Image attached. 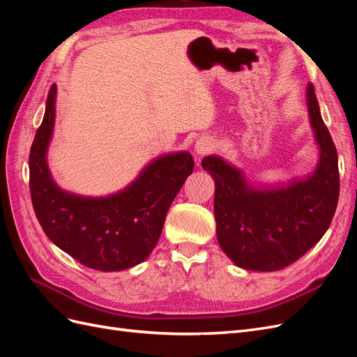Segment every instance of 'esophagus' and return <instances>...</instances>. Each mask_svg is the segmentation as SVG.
<instances>
[{
	"instance_id": "obj_1",
	"label": "esophagus",
	"mask_w": 357,
	"mask_h": 357,
	"mask_svg": "<svg viewBox=\"0 0 357 357\" xmlns=\"http://www.w3.org/2000/svg\"><path fill=\"white\" fill-rule=\"evenodd\" d=\"M213 149H214V142L208 137H201L195 143V152L198 156L208 155L210 152H213Z\"/></svg>"
}]
</instances>
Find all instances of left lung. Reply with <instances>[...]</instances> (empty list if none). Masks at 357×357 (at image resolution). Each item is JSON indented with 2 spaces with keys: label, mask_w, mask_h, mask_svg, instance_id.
<instances>
[{
  "label": "left lung",
  "mask_w": 357,
  "mask_h": 357,
  "mask_svg": "<svg viewBox=\"0 0 357 357\" xmlns=\"http://www.w3.org/2000/svg\"><path fill=\"white\" fill-rule=\"evenodd\" d=\"M310 122L320 146L317 169L282 189L255 190L243 172L219 158L201 165L215 183L218 240L232 262L253 271H277L294 264L328 231L340 197L338 155L323 122L314 86L308 84Z\"/></svg>",
  "instance_id": "8db88e82"
}]
</instances>
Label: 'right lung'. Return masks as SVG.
Segmentation results:
<instances>
[{
  "label": "right lung",
  "mask_w": 357,
  "mask_h": 357,
  "mask_svg": "<svg viewBox=\"0 0 357 357\" xmlns=\"http://www.w3.org/2000/svg\"><path fill=\"white\" fill-rule=\"evenodd\" d=\"M55 95L53 84L29 152V192L41 228L53 244L84 266L110 273L138 265L155 248L169 205L192 174L193 158L186 152L160 156L116 195H71L52 180L46 162Z\"/></svg>",
  "instance_id": "right-lung-1"
}]
</instances>
